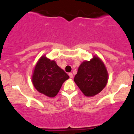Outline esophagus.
Instances as JSON below:
<instances>
[{
	"label": "esophagus",
	"mask_w": 134,
	"mask_h": 134,
	"mask_svg": "<svg viewBox=\"0 0 134 134\" xmlns=\"http://www.w3.org/2000/svg\"><path fill=\"white\" fill-rule=\"evenodd\" d=\"M69 77H70V78H72L73 77V74H72V73H71V72H70V73H69Z\"/></svg>",
	"instance_id": "1"
}]
</instances>
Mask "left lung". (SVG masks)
<instances>
[{"mask_svg": "<svg viewBox=\"0 0 134 134\" xmlns=\"http://www.w3.org/2000/svg\"><path fill=\"white\" fill-rule=\"evenodd\" d=\"M108 79V72L104 63L94 56L90 61L81 64L74 80L84 95L92 97L103 90Z\"/></svg>", "mask_w": 134, "mask_h": 134, "instance_id": "left-lung-1", "label": "left lung"}]
</instances>
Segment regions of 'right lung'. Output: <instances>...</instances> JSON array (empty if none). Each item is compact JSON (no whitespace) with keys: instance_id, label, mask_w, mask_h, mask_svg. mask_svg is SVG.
<instances>
[{"instance_id":"obj_1","label":"right lung","mask_w":134,"mask_h":134,"mask_svg":"<svg viewBox=\"0 0 134 134\" xmlns=\"http://www.w3.org/2000/svg\"><path fill=\"white\" fill-rule=\"evenodd\" d=\"M68 75L58 66L55 61L42 56L37 63L32 77L35 88L49 97L58 94Z\"/></svg>"}]
</instances>
